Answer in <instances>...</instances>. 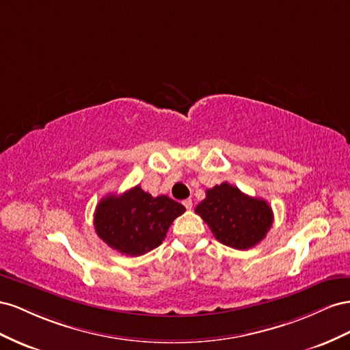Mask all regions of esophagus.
<instances>
[{"label": "esophagus", "mask_w": 350, "mask_h": 350, "mask_svg": "<svg viewBox=\"0 0 350 350\" xmlns=\"http://www.w3.org/2000/svg\"><path fill=\"white\" fill-rule=\"evenodd\" d=\"M183 205L186 206V209H191V208L193 206L192 199H185V201H183Z\"/></svg>", "instance_id": "esophagus-1"}]
</instances>
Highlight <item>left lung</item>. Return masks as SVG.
<instances>
[{
	"label": "left lung",
	"mask_w": 350,
	"mask_h": 350,
	"mask_svg": "<svg viewBox=\"0 0 350 350\" xmlns=\"http://www.w3.org/2000/svg\"><path fill=\"white\" fill-rule=\"evenodd\" d=\"M195 213L202 217L219 243L233 249L254 247L273 226V209L265 199L252 198L230 183L206 189Z\"/></svg>",
	"instance_id": "8db88e82"
}]
</instances>
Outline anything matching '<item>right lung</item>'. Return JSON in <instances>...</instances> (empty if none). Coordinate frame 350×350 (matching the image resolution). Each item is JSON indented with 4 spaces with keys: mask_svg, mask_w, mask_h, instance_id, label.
I'll return each mask as SVG.
<instances>
[{
    "mask_svg": "<svg viewBox=\"0 0 350 350\" xmlns=\"http://www.w3.org/2000/svg\"><path fill=\"white\" fill-rule=\"evenodd\" d=\"M186 208L172 198H154L135 186L123 195H107L96 205V234L120 254L139 256L163 243L174 219Z\"/></svg>",
    "mask_w": 350,
    "mask_h": 350,
    "instance_id": "1",
    "label": "right lung"
}]
</instances>
